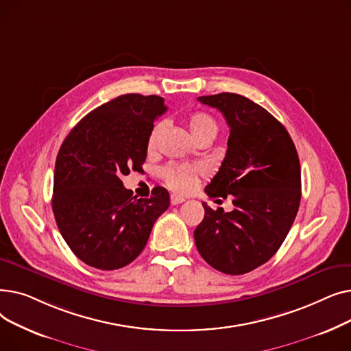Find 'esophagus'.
<instances>
[{"mask_svg": "<svg viewBox=\"0 0 351 351\" xmlns=\"http://www.w3.org/2000/svg\"><path fill=\"white\" fill-rule=\"evenodd\" d=\"M182 202H185V197L179 196V195H171V204L172 205H179Z\"/></svg>", "mask_w": 351, "mask_h": 351, "instance_id": "obj_1", "label": "esophagus"}]
</instances>
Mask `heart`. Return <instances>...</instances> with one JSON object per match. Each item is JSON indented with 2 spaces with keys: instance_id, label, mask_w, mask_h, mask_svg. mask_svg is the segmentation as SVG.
Segmentation results:
<instances>
[{
  "instance_id": "b5f03b06",
  "label": "heart",
  "mask_w": 351,
  "mask_h": 351,
  "mask_svg": "<svg viewBox=\"0 0 351 351\" xmlns=\"http://www.w3.org/2000/svg\"><path fill=\"white\" fill-rule=\"evenodd\" d=\"M186 125L191 135L196 142L204 141V139L213 141L219 132L217 121L210 114L202 112V110L192 112L186 118ZM165 128H166L165 121H156L152 125L146 139L147 151L149 152L156 151L160 138L165 132ZM202 173H204V169H202L199 165H189V163H171L162 169V176L166 185H168L172 191L180 192V193L191 192L196 186L197 179Z\"/></svg>"
}]
</instances>
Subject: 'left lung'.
<instances>
[{
    "mask_svg": "<svg viewBox=\"0 0 351 351\" xmlns=\"http://www.w3.org/2000/svg\"><path fill=\"white\" fill-rule=\"evenodd\" d=\"M197 101L219 109L230 128L226 156L205 192L210 197L230 195L234 208L213 210L204 202L195 243L213 269L245 274L279 250L298 215V151L286 128L246 97L222 92Z\"/></svg>",
    "mask_w": 351,
    "mask_h": 351,
    "instance_id": "8db88e82",
    "label": "left lung"
}]
</instances>
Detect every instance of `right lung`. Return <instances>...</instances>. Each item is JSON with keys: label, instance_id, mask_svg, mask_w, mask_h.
Instances as JSON below:
<instances>
[{"label": "right lung", "instance_id": "right-lung-1", "mask_svg": "<svg viewBox=\"0 0 351 351\" xmlns=\"http://www.w3.org/2000/svg\"><path fill=\"white\" fill-rule=\"evenodd\" d=\"M165 110L158 95H121L85 115L60 147L52 212L64 241L88 266L115 270L134 262L169 208L165 188L138 199L121 180L142 171L147 134Z\"/></svg>", "mask_w": 351, "mask_h": 351}]
</instances>
